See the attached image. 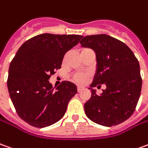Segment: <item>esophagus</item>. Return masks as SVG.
<instances>
[{
  "label": "esophagus",
  "mask_w": 148,
  "mask_h": 148,
  "mask_svg": "<svg viewBox=\"0 0 148 148\" xmlns=\"http://www.w3.org/2000/svg\"><path fill=\"white\" fill-rule=\"evenodd\" d=\"M83 90H84V88H82V87H81V86H78V87H77V92H78V93L81 92Z\"/></svg>",
  "instance_id": "esophagus-1"
}]
</instances>
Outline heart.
I'll use <instances>...</instances> for the list:
<instances>
[{
    "mask_svg": "<svg viewBox=\"0 0 148 148\" xmlns=\"http://www.w3.org/2000/svg\"><path fill=\"white\" fill-rule=\"evenodd\" d=\"M87 75L83 74V73H76L74 76H72V81L76 82L77 84L82 85L87 81Z\"/></svg>",
    "mask_w": 148,
    "mask_h": 148,
    "instance_id": "b5f03b06",
    "label": "heart"
}]
</instances>
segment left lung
<instances>
[{"mask_svg":"<svg viewBox=\"0 0 148 148\" xmlns=\"http://www.w3.org/2000/svg\"><path fill=\"white\" fill-rule=\"evenodd\" d=\"M82 47L96 54L97 68L89 88L91 97L85 103V112L93 122L113 126L131 116L136 108L142 89L139 62L125 43L106 34L86 36ZM104 84L106 89L99 96L93 87Z\"/></svg>","mask_w":148,"mask_h":148,"instance_id":"1","label":"left lung"}]
</instances>
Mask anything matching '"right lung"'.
Returning a JSON list of instances; mask_svg holds the SVG:
<instances>
[{"label": "right lung", "mask_w": 148, "mask_h": 148, "mask_svg": "<svg viewBox=\"0 0 148 148\" xmlns=\"http://www.w3.org/2000/svg\"><path fill=\"white\" fill-rule=\"evenodd\" d=\"M82 37L44 33L27 40L18 49L10 65L7 87L17 113L25 122L44 128L64 116L77 88L66 81L53 88L49 79L61 68L65 53Z\"/></svg>", "instance_id": "right-lung-1"}]
</instances>
